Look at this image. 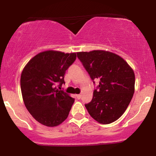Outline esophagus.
<instances>
[{
	"mask_svg": "<svg viewBox=\"0 0 156 156\" xmlns=\"http://www.w3.org/2000/svg\"><path fill=\"white\" fill-rule=\"evenodd\" d=\"M76 98H78V100L80 99V98H81V94H76Z\"/></svg>",
	"mask_w": 156,
	"mask_h": 156,
	"instance_id": "obj_1",
	"label": "esophagus"
}]
</instances>
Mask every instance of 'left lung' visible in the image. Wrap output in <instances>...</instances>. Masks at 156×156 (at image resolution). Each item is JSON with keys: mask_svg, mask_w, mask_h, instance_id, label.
Wrapping results in <instances>:
<instances>
[{"mask_svg": "<svg viewBox=\"0 0 156 156\" xmlns=\"http://www.w3.org/2000/svg\"><path fill=\"white\" fill-rule=\"evenodd\" d=\"M77 56L92 80H100L92 101L85 105L101 124H110L124 114L135 91V74L125 59L103 50L78 52Z\"/></svg>", "mask_w": 156, "mask_h": 156, "instance_id": "8db88e82", "label": "left lung"}]
</instances>
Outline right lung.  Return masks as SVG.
<instances>
[{
  "mask_svg": "<svg viewBox=\"0 0 156 156\" xmlns=\"http://www.w3.org/2000/svg\"><path fill=\"white\" fill-rule=\"evenodd\" d=\"M76 58V53L49 50L36 55L23 68L20 77L23 102L42 125L58 126L69 115L74 99L56 86L59 83L60 88L65 83L64 74Z\"/></svg>",
  "mask_w": 156,
  "mask_h": 156,
  "instance_id": "right-lung-1",
  "label": "right lung"
}]
</instances>
